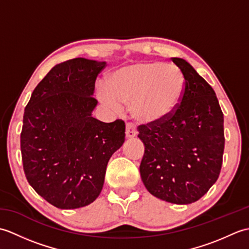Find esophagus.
<instances>
[{
  "label": "esophagus",
  "mask_w": 249,
  "mask_h": 249,
  "mask_svg": "<svg viewBox=\"0 0 249 249\" xmlns=\"http://www.w3.org/2000/svg\"><path fill=\"white\" fill-rule=\"evenodd\" d=\"M136 136H137L136 125L133 123V122H128V123L126 124V137H127V138H134Z\"/></svg>",
  "instance_id": "34e87169"
}]
</instances>
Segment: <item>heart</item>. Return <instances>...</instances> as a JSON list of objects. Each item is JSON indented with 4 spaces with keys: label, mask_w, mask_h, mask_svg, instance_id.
Masks as SVG:
<instances>
[{
    "label": "heart",
    "mask_w": 249,
    "mask_h": 249,
    "mask_svg": "<svg viewBox=\"0 0 249 249\" xmlns=\"http://www.w3.org/2000/svg\"><path fill=\"white\" fill-rule=\"evenodd\" d=\"M186 89L184 72L176 65L139 62L122 66L111 73L107 87L100 89L103 102L113 109L131 104L137 120L160 123L176 112Z\"/></svg>",
    "instance_id": "b5f03b06"
}]
</instances>
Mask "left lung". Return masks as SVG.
Listing matches in <instances>:
<instances>
[{"label":"left lung","instance_id":"1","mask_svg":"<svg viewBox=\"0 0 249 249\" xmlns=\"http://www.w3.org/2000/svg\"><path fill=\"white\" fill-rule=\"evenodd\" d=\"M172 61L186 78L176 112L138 126L144 144L140 176L149 192L167 202L189 204L217 181L225 149L224 114L212 87L183 59Z\"/></svg>","mask_w":249,"mask_h":249}]
</instances>
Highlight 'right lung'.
<instances>
[{"label":"right lung","mask_w":249,"mask_h":249,"mask_svg":"<svg viewBox=\"0 0 249 249\" xmlns=\"http://www.w3.org/2000/svg\"><path fill=\"white\" fill-rule=\"evenodd\" d=\"M105 62L83 57L55 65L32 93L20 136L26 179L59 209L86 206L103 189L106 168L125 141V123L92 116Z\"/></svg>","instance_id":"right-lung-1"}]
</instances>
